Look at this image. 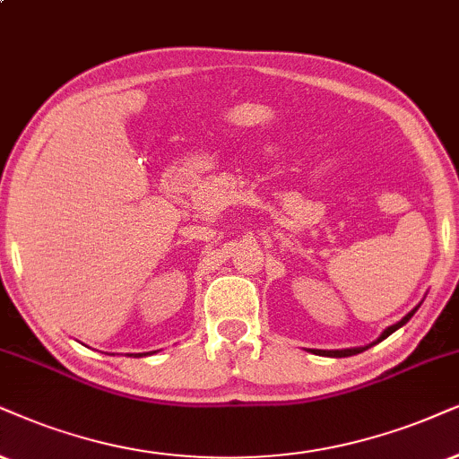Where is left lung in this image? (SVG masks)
I'll use <instances>...</instances> for the list:
<instances>
[{
  "label": "left lung",
  "mask_w": 459,
  "mask_h": 459,
  "mask_svg": "<svg viewBox=\"0 0 459 459\" xmlns=\"http://www.w3.org/2000/svg\"><path fill=\"white\" fill-rule=\"evenodd\" d=\"M417 311V307H415V309L413 311H411V313H407V316H404L403 317V320H400L398 324H394V326H390V328H385L384 330V333H381V336H379V339H377L375 341V343H379V341H384V339H387V336H390L392 333H394V330H398L400 326H404V324H407L409 320H411V317H413V313ZM373 343V345H375ZM370 347V345H368ZM368 347H356V350H336V351H320V350H317L316 353H322V356H334V358H345V356H356V353H359V351H364V350H368Z\"/></svg>",
  "instance_id": "1"
}]
</instances>
